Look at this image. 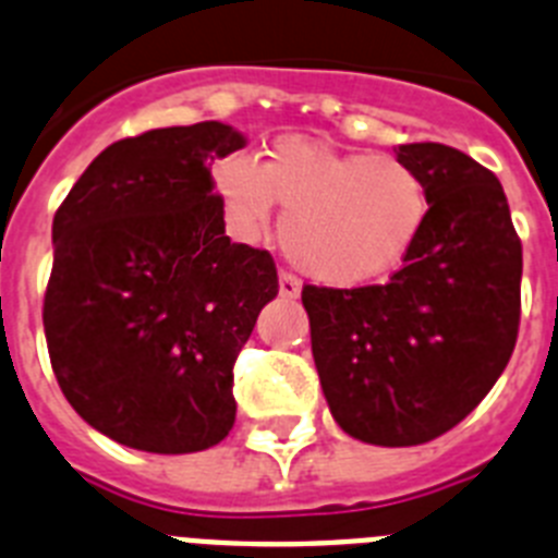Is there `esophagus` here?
I'll return each instance as SVG.
<instances>
[{"instance_id":"34e87169","label":"esophagus","mask_w":558,"mask_h":558,"mask_svg":"<svg viewBox=\"0 0 558 558\" xmlns=\"http://www.w3.org/2000/svg\"><path fill=\"white\" fill-rule=\"evenodd\" d=\"M278 286H280V298H286V300H294L300 294V280L294 278V275H289V272H280V278H278Z\"/></svg>"}]
</instances>
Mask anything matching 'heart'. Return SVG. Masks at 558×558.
<instances>
[{
    "label": "heart",
    "instance_id": "heart-1",
    "mask_svg": "<svg viewBox=\"0 0 558 558\" xmlns=\"http://www.w3.org/2000/svg\"><path fill=\"white\" fill-rule=\"evenodd\" d=\"M213 187L241 239L269 230L286 210L280 244L300 272L328 286H365L410 255L429 219V187L393 154L337 151L314 137H278L252 162L232 154Z\"/></svg>",
    "mask_w": 558,
    "mask_h": 558
}]
</instances>
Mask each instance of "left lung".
<instances>
[{"label": "left lung", "mask_w": 558, "mask_h": 558, "mask_svg": "<svg viewBox=\"0 0 558 558\" xmlns=\"http://www.w3.org/2000/svg\"><path fill=\"white\" fill-rule=\"evenodd\" d=\"M396 157L429 187V219L387 283L303 286L312 353L351 438L418 447L500 379L520 331L522 244L500 179L469 154L410 143Z\"/></svg>", "instance_id": "8db88e82"}]
</instances>
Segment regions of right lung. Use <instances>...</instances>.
Returning a JSON list of instances; mask_svg holds the SVG:
<instances>
[{
	"instance_id": "1",
	"label": "right lung",
	"mask_w": 558,
	"mask_h": 558,
	"mask_svg": "<svg viewBox=\"0 0 558 558\" xmlns=\"http://www.w3.org/2000/svg\"><path fill=\"white\" fill-rule=\"evenodd\" d=\"M244 145L219 120L118 140L52 219V373L123 447L202 452L235 424L232 365L278 294L272 255L232 244L213 191V159Z\"/></svg>"
}]
</instances>
